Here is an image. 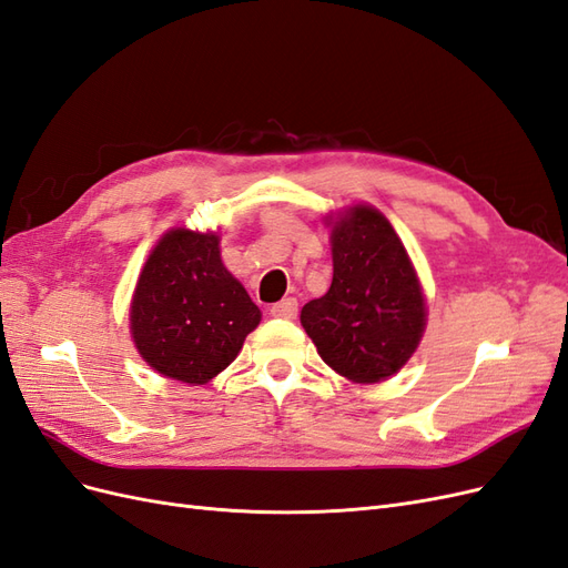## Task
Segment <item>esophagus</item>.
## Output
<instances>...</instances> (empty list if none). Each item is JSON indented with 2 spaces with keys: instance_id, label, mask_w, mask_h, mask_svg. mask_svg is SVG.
<instances>
[{
  "instance_id": "obj_1",
  "label": "esophagus",
  "mask_w": 568,
  "mask_h": 568,
  "mask_svg": "<svg viewBox=\"0 0 568 568\" xmlns=\"http://www.w3.org/2000/svg\"><path fill=\"white\" fill-rule=\"evenodd\" d=\"M272 317H282V320H296L298 315V301L296 298H284L280 303H274L270 307Z\"/></svg>"
}]
</instances>
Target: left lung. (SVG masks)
Masks as SVG:
<instances>
[{"mask_svg": "<svg viewBox=\"0 0 568 568\" xmlns=\"http://www.w3.org/2000/svg\"><path fill=\"white\" fill-rule=\"evenodd\" d=\"M332 225V286L303 305L301 324L320 357L355 384H376L417 351L426 301L390 222L357 203Z\"/></svg>", "mask_w": 568, "mask_h": 568, "instance_id": "8db88e82", "label": "left lung"}]
</instances>
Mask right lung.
<instances>
[{
    "label": "right lung",
    "mask_w": 568,
    "mask_h": 568,
    "mask_svg": "<svg viewBox=\"0 0 568 568\" xmlns=\"http://www.w3.org/2000/svg\"><path fill=\"white\" fill-rule=\"evenodd\" d=\"M261 311L220 257L215 232L175 227L136 280L130 332L144 363L182 384H209L234 363Z\"/></svg>",
    "instance_id": "add662e5"
}]
</instances>
